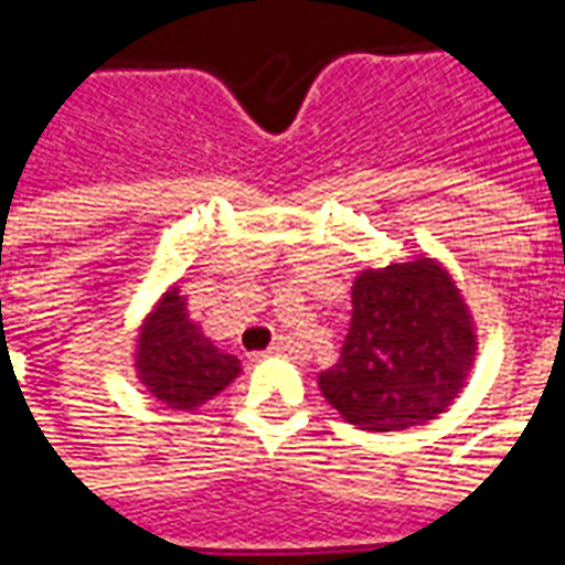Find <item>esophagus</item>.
<instances>
[{
	"instance_id": "34e87169",
	"label": "esophagus",
	"mask_w": 565,
	"mask_h": 565,
	"mask_svg": "<svg viewBox=\"0 0 565 565\" xmlns=\"http://www.w3.org/2000/svg\"><path fill=\"white\" fill-rule=\"evenodd\" d=\"M290 351H294V339H290V335H278V339H275V342H271V348L269 351H266V354H290Z\"/></svg>"
}]
</instances>
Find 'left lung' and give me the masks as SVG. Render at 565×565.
Masks as SVG:
<instances>
[{
    "instance_id": "left-lung-1",
    "label": "left lung",
    "mask_w": 565,
    "mask_h": 565,
    "mask_svg": "<svg viewBox=\"0 0 565 565\" xmlns=\"http://www.w3.org/2000/svg\"><path fill=\"white\" fill-rule=\"evenodd\" d=\"M475 356L478 330L454 275L415 254L356 271L351 327L318 387L356 429L399 433L436 420L460 396Z\"/></svg>"
}]
</instances>
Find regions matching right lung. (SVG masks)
<instances>
[{
	"instance_id": "right-lung-1",
	"label": "right lung",
	"mask_w": 565,
	"mask_h": 565,
	"mask_svg": "<svg viewBox=\"0 0 565 565\" xmlns=\"http://www.w3.org/2000/svg\"><path fill=\"white\" fill-rule=\"evenodd\" d=\"M132 360L136 379L174 412H196L242 375L238 356L221 351L190 318L178 284L141 320Z\"/></svg>"
}]
</instances>
